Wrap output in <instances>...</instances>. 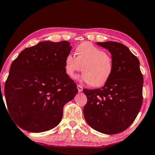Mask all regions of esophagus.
Masks as SVG:
<instances>
[{
  "label": "esophagus",
  "instance_id": "1",
  "mask_svg": "<svg viewBox=\"0 0 155 155\" xmlns=\"http://www.w3.org/2000/svg\"><path fill=\"white\" fill-rule=\"evenodd\" d=\"M77 88H78V92H81L82 91H83V87L81 86V85H77Z\"/></svg>",
  "mask_w": 155,
  "mask_h": 155
}]
</instances>
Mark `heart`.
Wrapping results in <instances>:
<instances>
[{"label":"heart","instance_id":"1","mask_svg":"<svg viewBox=\"0 0 155 155\" xmlns=\"http://www.w3.org/2000/svg\"><path fill=\"white\" fill-rule=\"evenodd\" d=\"M77 56L68 54L65 61V72L70 77L82 70L78 79L95 87L104 86L112 77L114 64L111 56L92 43L85 42L76 49Z\"/></svg>","mask_w":155,"mask_h":155}]
</instances>
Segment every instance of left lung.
<instances>
[{"label": "left lung", "mask_w": 155, "mask_h": 155, "mask_svg": "<svg viewBox=\"0 0 155 155\" xmlns=\"http://www.w3.org/2000/svg\"><path fill=\"white\" fill-rule=\"evenodd\" d=\"M97 44L111 54L114 68L112 77L101 88L83 90L87 98L83 114L95 130L118 134L130 126L139 114L143 77L139 59L124 44L113 41Z\"/></svg>", "instance_id": "obj_1"}]
</instances>
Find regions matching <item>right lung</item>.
<instances>
[{
  "instance_id": "right-lung-1",
  "label": "right lung",
  "mask_w": 155,
  "mask_h": 155,
  "mask_svg": "<svg viewBox=\"0 0 155 155\" xmlns=\"http://www.w3.org/2000/svg\"><path fill=\"white\" fill-rule=\"evenodd\" d=\"M71 50L68 41H43L25 49L12 62L5 97L10 116L21 129L38 133L61 122L63 106L78 93L65 70Z\"/></svg>"
}]
</instances>
